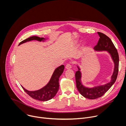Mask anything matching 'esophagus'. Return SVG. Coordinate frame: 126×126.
<instances>
[{"mask_svg":"<svg viewBox=\"0 0 126 126\" xmlns=\"http://www.w3.org/2000/svg\"><path fill=\"white\" fill-rule=\"evenodd\" d=\"M65 68H66V69H67V70H70L71 68H72V67H71V65H70V64H67L66 65V67H65Z\"/></svg>","mask_w":126,"mask_h":126,"instance_id":"obj_1","label":"esophagus"}]
</instances>
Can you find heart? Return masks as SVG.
Returning a JSON list of instances; mask_svg holds the SVG:
<instances>
[{"instance_id":"heart-1","label":"heart","mask_w":126,"mask_h":126,"mask_svg":"<svg viewBox=\"0 0 126 126\" xmlns=\"http://www.w3.org/2000/svg\"><path fill=\"white\" fill-rule=\"evenodd\" d=\"M73 44H74V45H78V44H79V41H78V40H75L74 41V42H73Z\"/></svg>"}]
</instances>
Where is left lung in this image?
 <instances>
[{
    "label": "left lung",
    "mask_w": 126,
    "mask_h": 126,
    "mask_svg": "<svg viewBox=\"0 0 126 126\" xmlns=\"http://www.w3.org/2000/svg\"><path fill=\"white\" fill-rule=\"evenodd\" d=\"M100 38L94 47L95 51H107L110 55L114 64V71L109 82L104 85H97L90 88L85 86L82 82V73L79 66L77 65L78 71L75 73L76 87L80 93L85 98L95 99L102 97L115 83L118 74L119 57L117 50L111 39L105 34L98 32Z\"/></svg>",
    "instance_id": "8db88e82"
}]
</instances>
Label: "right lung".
I'll use <instances>...</instances> for the list:
<instances>
[{"mask_svg": "<svg viewBox=\"0 0 126 126\" xmlns=\"http://www.w3.org/2000/svg\"><path fill=\"white\" fill-rule=\"evenodd\" d=\"M48 39L45 38H40L37 36H32L21 41L19 45L32 40H37L39 42H45ZM64 69V66L62 65L56 68L46 85L38 90L28 91L22 86V87L24 91L32 98L41 101H47L51 100L55 97L57 94L59 87V78L63 73Z\"/></svg>", "mask_w": 126, "mask_h": 126, "instance_id": "1", "label": "right lung"}]
</instances>
